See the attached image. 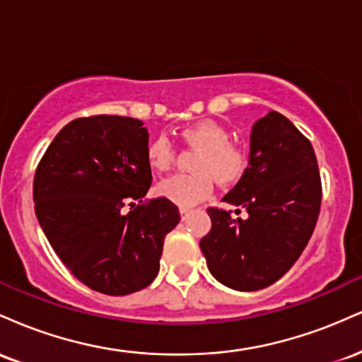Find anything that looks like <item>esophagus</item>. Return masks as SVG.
<instances>
[{"mask_svg":"<svg viewBox=\"0 0 362 362\" xmlns=\"http://www.w3.org/2000/svg\"><path fill=\"white\" fill-rule=\"evenodd\" d=\"M190 214V209L189 207H180V216H182V221H185L187 218H189Z\"/></svg>","mask_w":362,"mask_h":362,"instance_id":"1","label":"esophagus"}]
</instances>
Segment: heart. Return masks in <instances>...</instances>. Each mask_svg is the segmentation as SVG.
I'll use <instances>...</instances> for the list:
<instances>
[{"label":"heart","mask_w":362,"mask_h":362,"mask_svg":"<svg viewBox=\"0 0 362 362\" xmlns=\"http://www.w3.org/2000/svg\"><path fill=\"white\" fill-rule=\"evenodd\" d=\"M182 139L201 153L194 163L197 173L173 175L158 185V194L180 207H192L213 192V177L221 185H233L245 175L248 153L240 144L231 143L226 127L214 120H201L180 131ZM149 168L158 173L168 172L175 160V148L165 136H158L148 144Z\"/></svg>","instance_id":"obj_1"}]
</instances>
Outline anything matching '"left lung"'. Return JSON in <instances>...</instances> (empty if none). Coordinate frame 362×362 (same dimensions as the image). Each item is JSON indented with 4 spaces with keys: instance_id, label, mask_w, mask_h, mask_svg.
I'll list each match as a JSON object with an SVG mask.
<instances>
[{
    "instance_id": "left-lung-1",
    "label": "left lung",
    "mask_w": 362,
    "mask_h": 362,
    "mask_svg": "<svg viewBox=\"0 0 362 362\" xmlns=\"http://www.w3.org/2000/svg\"><path fill=\"white\" fill-rule=\"evenodd\" d=\"M223 201L248 216L207 209L213 226L199 245L209 272L236 291L279 281L308 245L322 202L313 146L288 117L271 110L253 124L248 168Z\"/></svg>"
}]
</instances>
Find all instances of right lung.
<instances>
[{
    "label": "right lung",
    "instance_id": "right-lung-1",
    "mask_svg": "<svg viewBox=\"0 0 362 362\" xmlns=\"http://www.w3.org/2000/svg\"><path fill=\"white\" fill-rule=\"evenodd\" d=\"M148 138L139 119H74L35 172V214L54 252L83 284L110 296L155 281L165 236L180 221L168 199L143 202L153 178Z\"/></svg>",
    "mask_w": 362,
    "mask_h": 362
}]
</instances>
